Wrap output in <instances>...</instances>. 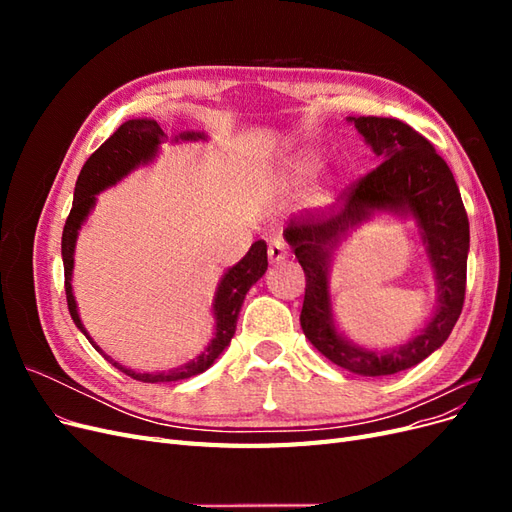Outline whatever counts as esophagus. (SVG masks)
Here are the masks:
<instances>
[{"mask_svg": "<svg viewBox=\"0 0 512 512\" xmlns=\"http://www.w3.org/2000/svg\"><path fill=\"white\" fill-rule=\"evenodd\" d=\"M288 258V247L284 241L280 239H273L269 243V262L271 265H280V262H284Z\"/></svg>", "mask_w": 512, "mask_h": 512, "instance_id": "obj_1", "label": "esophagus"}]
</instances>
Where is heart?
<instances>
[{
    "instance_id": "obj_1",
    "label": "heart",
    "mask_w": 512,
    "mask_h": 512,
    "mask_svg": "<svg viewBox=\"0 0 512 512\" xmlns=\"http://www.w3.org/2000/svg\"><path fill=\"white\" fill-rule=\"evenodd\" d=\"M322 166V160L316 156L314 151H297L292 156L284 158L280 164H277V179H280L286 188L299 190L305 188V185L312 183V179L318 175V170ZM314 200L318 205H324L331 200V183L322 185V188L316 190Z\"/></svg>"
}]
</instances>
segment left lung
I'll return each instance as SVG.
<instances>
[{"label": "left lung", "mask_w": 512, "mask_h": 512, "mask_svg": "<svg viewBox=\"0 0 512 512\" xmlns=\"http://www.w3.org/2000/svg\"><path fill=\"white\" fill-rule=\"evenodd\" d=\"M365 145L382 160L329 218H290L284 239L305 271L301 329L337 367L359 376H391L436 352L451 335L466 297L470 252L468 213L451 168L427 138L393 117H348ZM389 214L415 224L437 282V307L426 327L406 345L386 351L352 343L338 329L330 301V269L351 232Z\"/></svg>", "instance_id": "8db88e82"}]
</instances>
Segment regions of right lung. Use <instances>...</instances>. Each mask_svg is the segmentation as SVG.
<instances>
[{
    "instance_id": "add662e5",
    "label": "right lung",
    "mask_w": 512,
    "mask_h": 512,
    "mask_svg": "<svg viewBox=\"0 0 512 512\" xmlns=\"http://www.w3.org/2000/svg\"><path fill=\"white\" fill-rule=\"evenodd\" d=\"M205 132H179L170 143H194V141H207ZM166 141V136L162 128L158 126L156 119L149 117H138V119H128L121 126L106 138V141L100 145L96 153H91L89 160L85 162L79 179H76V188H74V203L72 211L66 220L64 226V235H61V258H64V275H66V299H68V309L70 316L74 320L79 331L89 339V344L94 346L108 363H113L123 374L141 380V382H175V380H185L203 374L205 369H209L215 359L228 348L232 335H235L237 329V318L241 312V305L247 290H250L262 275H265L269 262H267V243L265 241H256L252 243L250 252H247L237 265H232L224 271L220 277L218 288H215L213 294V303H211V316L215 320L213 324V337L209 339V344L205 350L196 354L194 359L188 363H183L179 367L166 369V371H136L132 367L121 365L119 361L111 359L91 335L87 333L85 324L79 314V305H76L74 299V290H72V271H74V250H76V239H79V230L87 222L91 211L96 209L98 203V194L104 190L113 188L119 181L126 179L130 173H134L136 168L149 166L160 158V145Z\"/></svg>"
}]
</instances>
